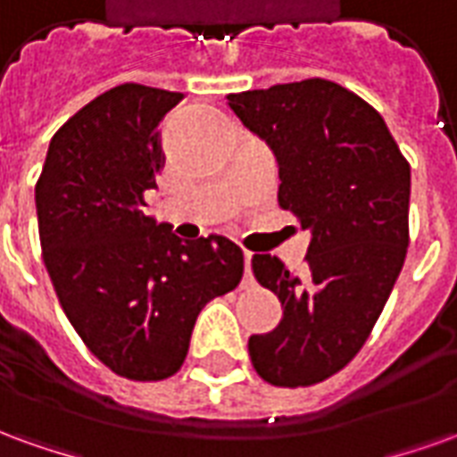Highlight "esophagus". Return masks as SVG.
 <instances>
[{
    "mask_svg": "<svg viewBox=\"0 0 457 457\" xmlns=\"http://www.w3.org/2000/svg\"><path fill=\"white\" fill-rule=\"evenodd\" d=\"M242 254H245V274H252V252H249V249H245V252H242Z\"/></svg>",
    "mask_w": 457,
    "mask_h": 457,
    "instance_id": "34e87169",
    "label": "esophagus"
}]
</instances>
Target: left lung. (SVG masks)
Wrapping results in <instances>:
<instances>
[{"mask_svg":"<svg viewBox=\"0 0 457 457\" xmlns=\"http://www.w3.org/2000/svg\"><path fill=\"white\" fill-rule=\"evenodd\" d=\"M242 124L278 161V205L311 232L306 267L254 254L252 271L284 318L249 337L257 374L274 386H311L362 350L409 247L411 169L382 114L323 78L228 95Z\"/></svg>","mask_w":457,"mask_h":457,"instance_id":"8db88e82","label":"left lung"}]
</instances>
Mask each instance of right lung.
Wrapping results in <instances>:
<instances>
[{
  "mask_svg": "<svg viewBox=\"0 0 457 457\" xmlns=\"http://www.w3.org/2000/svg\"><path fill=\"white\" fill-rule=\"evenodd\" d=\"M180 100L139 83L107 90L55 131L36 180L55 296L87 350L134 382L179 372L203 306L237 288L245 271L235 242L183 245L144 215L166 161L159 124Z\"/></svg>",
  "mask_w": 457,
  "mask_h": 457,
  "instance_id": "obj_1",
  "label": "right lung"
}]
</instances>
